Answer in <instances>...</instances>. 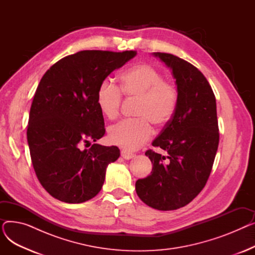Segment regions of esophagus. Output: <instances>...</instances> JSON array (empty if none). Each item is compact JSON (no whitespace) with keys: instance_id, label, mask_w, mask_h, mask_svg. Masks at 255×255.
I'll list each match as a JSON object with an SVG mask.
<instances>
[{"instance_id":"1","label":"esophagus","mask_w":255,"mask_h":255,"mask_svg":"<svg viewBox=\"0 0 255 255\" xmlns=\"http://www.w3.org/2000/svg\"><path fill=\"white\" fill-rule=\"evenodd\" d=\"M121 156H122L124 159H127V160H129V159H132V158L134 157L135 155L133 154V153H131V152H129V151L123 150L122 152H121Z\"/></svg>"}]
</instances>
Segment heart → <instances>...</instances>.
I'll use <instances>...</instances> for the list:
<instances>
[{"instance_id":"1","label":"heart","mask_w":255,"mask_h":255,"mask_svg":"<svg viewBox=\"0 0 255 255\" xmlns=\"http://www.w3.org/2000/svg\"><path fill=\"white\" fill-rule=\"evenodd\" d=\"M120 88L106 78L100 83L96 93V103L107 119H116L122 104V92L127 98L138 99V119L120 121L109 128L113 144L126 151L136 150L153 135L154 123L158 127L167 125L178 106L177 86L162 77L161 72L149 64L139 63L126 69L120 77Z\"/></svg>"}]
</instances>
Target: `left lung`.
Here are the masks:
<instances>
[{"instance_id":"8db88e82","label":"left lung","mask_w":255,"mask_h":255,"mask_svg":"<svg viewBox=\"0 0 255 255\" xmlns=\"http://www.w3.org/2000/svg\"><path fill=\"white\" fill-rule=\"evenodd\" d=\"M153 56L171 70L179 100L170 122L152 142L167 156L145 152L153 168L150 176L136 181L135 190L149 207L171 211L188 205L209 179L219 143L216 99L205 75L192 64L170 53Z\"/></svg>"}]
</instances>
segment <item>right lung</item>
I'll use <instances>...</instances> for the list:
<instances>
[{
    "label": "right lung",
    "mask_w": 255,
    "mask_h": 255,
    "mask_svg": "<svg viewBox=\"0 0 255 255\" xmlns=\"http://www.w3.org/2000/svg\"><path fill=\"white\" fill-rule=\"evenodd\" d=\"M136 51L82 50L67 56L42 76L31 105L26 137L36 176L61 202L80 204L102 188L106 167L120 157L118 146L93 143L104 133L97 89Z\"/></svg>",
    "instance_id": "add662e5"
}]
</instances>
